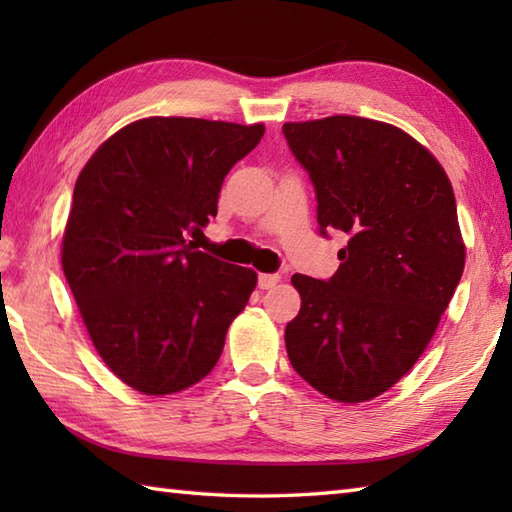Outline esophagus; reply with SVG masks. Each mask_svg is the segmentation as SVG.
I'll list each match as a JSON object with an SVG mask.
<instances>
[{
  "instance_id": "1",
  "label": "esophagus",
  "mask_w": 512,
  "mask_h": 512,
  "mask_svg": "<svg viewBox=\"0 0 512 512\" xmlns=\"http://www.w3.org/2000/svg\"><path fill=\"white\" fill-rule=\"evenodd\" d=\"M279 281H281L279 275H259L257 284H259V288H262V290H270V288H275Z\"/></svg>"
}]
</instances>
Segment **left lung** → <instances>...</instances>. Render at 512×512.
<instances>
[{
  "label": "left lung",
  "instance_id": "8db88e82",
  "mask_svg": "<svg viewBox=\"0 0 512 512\" xmlns=\"http://www.w3.org/2000/svg\"><path fill=\"white\" fill-rule=\"evenodd\" d=\"M284 136L317 193L319 233L347 235L330 279L292 275L288 358L328 398L372 400L418 361L462 279L453 187L420 143L372 118L286 123Z\"/></svg>",
  "mask_w": 512,
  "mask_h": 512
}]
</instances>
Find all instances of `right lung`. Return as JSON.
Listing matches in <instances>:
<instances>
[{"instance_id": "1", "label": "right lung", "mask_w": 512, "mask_h": 512, "mask_svg": "<svg viewBox=\"0 0 512 512\" xmlns=\"http://www.w3.org/2000/svg\"><path fill=\"white\" fill-rule=\"evenodd\" d=\"M262 136L264 125L143 118L79 173L63 273L96 352L136 391L176 394L220 361L257 275L184 237L217 215L226 173Z\"/></svg>"}]
</instances>
